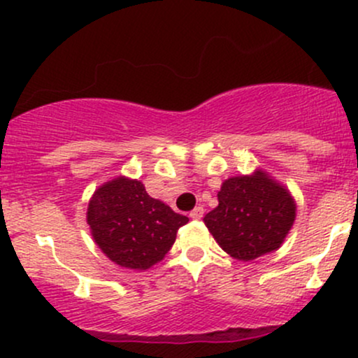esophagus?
<instances>
[{
	"label": "esophagus",
	"instance_id": "esophagus-1",
	"mask_svg": "<svg viewBox=\"0 0 358 358\" xmlns=\"http://www.w3.org/2000/svg\"><path fill=\"white\" fill-rule=\"evenodd\" d=\"M190 217H192L193 220H200V219H202V217H203V207H200V205H199V207L193 208V210L190 212Z\"/></svg>",
	"mask_w": 358,
	"mask_h": 358
}]
</instances>
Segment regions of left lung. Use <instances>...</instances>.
Returning a JSON list of instances; mask_svg holds the SVG:
<instances>
[{
  "instance_id": "left-lung-1",
  "label": "left lung",
  "mask_w": 358,
  "mask_h": 358,
  "mask_svg": "<svg viewBox=\"0 0 358 358\" xmlns=\"http://www.w3.org/2000/svg\"><path fill=\"white\" fill-rule=\"evenodd\" d=\"M219 205L203 217L213 239L234 259L252 261L281 248L296 219V203L264 171L222 183Z\"/></svg>"
}]
</instances>
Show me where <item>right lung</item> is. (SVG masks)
<instances>
[{
  "mask_svg": "<svg viewBox=\"0 0 358 358\" xmlns=\"http://www.w3.org/2000/svg\"><path fill=\"white\" fill-rule=\"evenodd\" d=\"M188 217L151 199L139 180L117 176L94 192L87 224L94 241L121 268L148 269L171 249Z\"/></svg>",
  "mask_w": 358,
  "mask_h": 358,
  "instance_id": "right-lung-1",
  "label": "right lung"
}]
</instances>
